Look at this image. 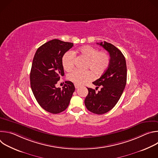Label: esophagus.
<instances>
[{
	"label": "esophagus",
	"mask_w": 158,
	"mask_h": 158,
	"mask_svg": "<svg viewBox=\"0 0 158 158\" xmlns=\"http://www.w3.org/2000/svg\"><path fill=\"white\" fill-rule=\"evenodd\" d=\"M74 86H75V88H76V89H78V88L79 87V85H77V84H74Z\"/></svg>",
	"instance_id": "34e87169"
}]
</instances>
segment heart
<instances>
[{
    "mask_svg": "<svg viewBox=\"0 0 158 158\" xmlns=\"http://www.w3.org/2000/svg\"><path fill=\"white\" fill-rule=\"evenodd\" d=\"M77 52L87 59L85 69L91 70H74L67 74V79L77 85H82L91 81L94 78V75L99 77L102 75L107 69L110 57L109 54L103 51L98 50L91 46H85L80 48ZM75 54L72 51L66 52L62 58V65L66 71H70L74 65Z\"/></svg>",
    "mask_w": 158,
    "mask_h": 158,
    "instance_id": "1",
    "label": "heart"
}]
</instances>
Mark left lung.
Masks as SVG:
<instances>
[{
  "instance_id": "left-lung-1",
  "label": "left lung",
  "mask_w": 158,
  "mask_h": 158,
  "mask_svg": "<svg viewBox=\"0 0 158 158\" xmlns=\"http://www.w3.org/2000/svg\"><path fill=\"white\" fill-rule=\"evenodd\" d=\"M97 44L109 52L110 62L106 71L93 82L96 89L101 87V91L96 93L94 89L87 87L88 94L84 103L90 112L103 114L116 106L123 93L126 84L127 67L124 55L114 45L106 41Z\"/></svg>"
}]
</instances>
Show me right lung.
<instances>
[{"label": "right lung", "instance_id": "obj_1", "mask_svg": "<svg viewBox=\"0 0 158 158\" xmlns=\"http://www.w3.org/2000/svg\"><path fill=\"white\" fill-rule=\"evenodd\" d=\"M73 43L53 39L39 47L33 59L30 74L31 86L39 104L52 114H58L68 107L75 91L74 84L65 81L62 89L56 84L64 76V54Z\"/></svg>", "mask_w": 158, "mask_h": 158}]
</instances>
